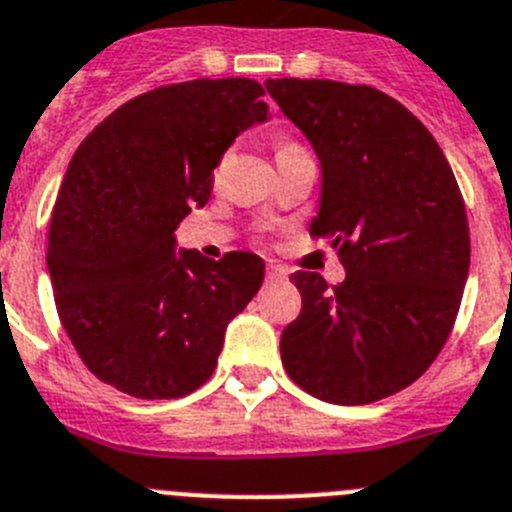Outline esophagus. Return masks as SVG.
Returning a JSON list of instances; mask_svg holds the SVG:
<instances>
[{"mask_svg":"<svg viewBox=\"0 0 512 512\" xmlns=\"http://www.w3.org/2000/svg\"><path fill=\"white\" fill-rule=\"evenodd\" d=\"M287 274H289V271L284 269V266H279V264H269V266H266V279H271V281L287 279Z\"/></svg>","mask_w":512,"mask_h":512,"instance_id":"34e87169","label":"esophagus"}]
</instances>
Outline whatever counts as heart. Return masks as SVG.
<instances>
[{
	"label": "heart",
	"instance_id": "b5f03b06",
	"mask_svg": "<svg viewBox=\"0 0 512 512\" xmlns=\"http://www.w3.org/2000/svg\"><path fill=\"white\" fill-rule=\"evenodd\" d=\"M299 147H302V144H297L294 139H289V137H276V142H274L276 157H279V154L294 152V149H299Z\"/></svg>",
	"mask_w": 512,
	"mask_h": 512
}]
</instances>
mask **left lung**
Instances as JSON below:
<instances>
[{
	"mask_svg": "<svg viewBox=\"0 0 512 512\" xmlns=\"http://www.w3.org/2000/svg\"><path fill=\"white\" fill-rule=\"evenodd\" d=\"M266 91L322 164L320 213L345 281L297 271L302 312L281 332V363L309 396L363 406L419 378L444 348L470 271V225L429 129L370 86L269 78Z\"/></svg>",
	"mask_w": 512,
	"mask_h": 512,
	"instance_id": "obj_1",
	"label": "left lung"
}]
</instances>
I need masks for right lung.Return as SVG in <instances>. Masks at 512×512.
<instances>
[{"mask_svg": "<svg viewBox=\"0 0 512 512\" xmlns=\"http://www.w3.org/2000/svg\"><path fill=\"white\" fill-rule=\"evenodd\" d=\"M264 86L198 78L131 98L75 149L48 236L58 317L98 381L180 398L218 365L228 322L264 281L256 253H175L233 139L266 121Z\"/></svg>", "mask_w": 512, "mask_h": 512, "instance_id": "right-lung-1", "label": "right lung"}]
</instances>
